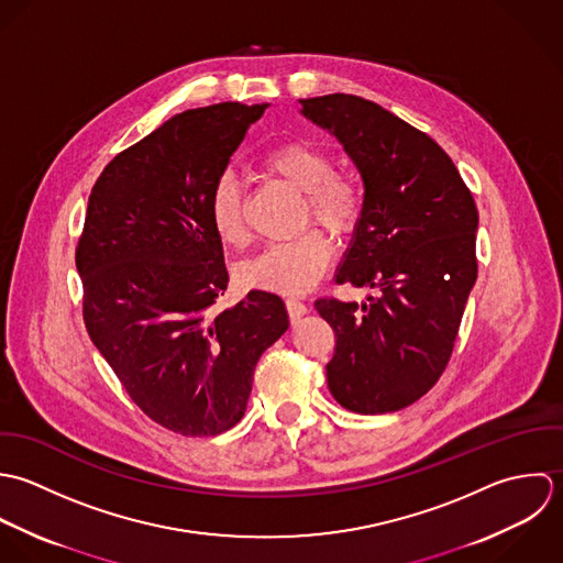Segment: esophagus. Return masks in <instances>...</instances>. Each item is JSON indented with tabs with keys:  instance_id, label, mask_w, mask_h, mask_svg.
<instances>
[{
	"instance_id": "obj_1",
	"label": "esophagus",
	"mask_w": 563,
	"mask_h": 563,
	"mask_svg": "<svg viewBox=\"0 0 563 563\" xmlns=\"http://www.w3.org/2000/svg\"><path fill=\"white\" fill-rule=\"evenodd\" d=\"M285 305H287V313H289L291 320H298V318H302L307 313V305L300 302L298 298H287Z\"/></svg>"
}]
</instances>
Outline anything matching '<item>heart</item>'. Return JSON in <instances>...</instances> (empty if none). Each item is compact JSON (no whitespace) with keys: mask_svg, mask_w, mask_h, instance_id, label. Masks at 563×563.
<instances>
[{"mask_svg":"<svg viewBox=\"0 0 563 563\" xmlns=\"http://www.w3.org/2000/svg\"><path fill=\"white\" fill-rule=\"evenodd\" d=\"M261 167L305 194L302 222L324 225L335 236H350L361 225L365 213V194L361 183L335 169L333 154L305 139L278 143L263 154ZM209 218L218 236L234 247L247 241L243 218L241 185L232 174H224L213 185L209 198ZM333 261V243L327 232L311 228L294 241L274 243L258 256L239 267V278L245 287L302 294L311 289Z\"/></svg>","mask_w":563,"mask_h":563,"instance_id":"obj_1","label":"heart"}]
</instances>
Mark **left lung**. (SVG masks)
I'll return each instance as SVG.
<instances>
[{
	"mask_svg": "<svg viewBox=\"0 0 563 563\" xmlns=\"http://www.w3.org/2000/svg\"><path fill=\"white\" fill-rule=\"evenodd\" d=\"M300 104L305 117L338 136L365 187V213L335 280L376 289L361 307L316 300L335 333L329 389L354 413L400 411L449 365L478 272V211L449 154L427 132L356 96Z\"/></svg>",
	"mask_w": 563,
	"mask_h": 563,
	"instance_id": "left-lung-1",
	"label": "left lung"
}]
</instances>
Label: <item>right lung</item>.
Returning <instances> with one entry per match:
<instances>
[{
	"instance_id": "right-lung-1",
	"label": "right lung",
	"mask_w": 563,
	"mask_h": 563,
	"mask_svg": "<svg viewBox=\"0 0 563 563\" xmlns=\"http://www.w3.org/2000/svg\"><path fill=\"white\" fill-rule=\"evenodd\" d=\"M267 104L172 117L96 180L76 247L82 318L132 402L158 427L209 438L245 413L261 354L289 329L285 302L228 287L209 198Z\"/></svg>"
}]
</instances>
